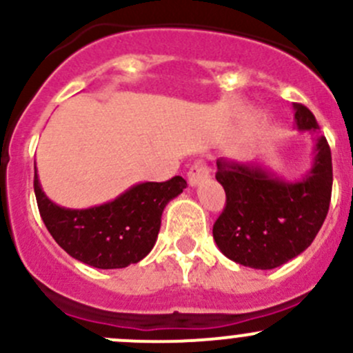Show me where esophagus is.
Listing matches in <instances>:
<instances>
[{
    "label": "esophagus",
    "instance_id": "obj_1",
    "mask_svg": "<svg viewBox=\"0 0 353 353\" xmlns=\"http://www.w3.org/2000/svg\"><path fill=\"white\" fill-rule=\"evenodd\" d=\"M210 177V169L203 160H196V162L191 165L190 172H188V181H190L191 186H198L199 183L206 181Z\"/></svg>",
    "mask_w": 353,
    "mask_h": 353
}]
</instances>
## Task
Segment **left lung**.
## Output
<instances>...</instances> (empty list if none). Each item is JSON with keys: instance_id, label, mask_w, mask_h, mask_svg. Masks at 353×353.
Wrapping results in <instances>:
<instances>
[{"instance_id": "left-lung-1", "label": "left lung", "mask_w": 353, "mask_h": 353, "mask_svg": "<svg viewBox=\"0 0 353 353\" xmlns=\"http://www.w3.org/2000/svg\"><path fill=\"white\" fill-rule=\"evenodd\" d=\"M295 130L316 134L311 167L297 179L254 160L216 162V181L227 205L213 225V239L223 256L254 270L285 265L311 245L328 215L333 167L330 145L305 105L292 104Z\"/></svg>"}]
</instances>
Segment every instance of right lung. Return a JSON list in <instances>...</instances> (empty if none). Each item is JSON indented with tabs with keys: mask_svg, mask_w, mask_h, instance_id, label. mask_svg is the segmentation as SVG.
Instances as JSON below:
<instances>
[{
	"mask_svg": "<svg viewBox=\"0 0 353 353\" xmlns=\"http://www.w3.org/2000/svg\"><path fill=\"white\" fill-rule=\"evenodd\" d=\"M34 191L49 234L78 261L101 270L126 268L152 251L167 203L188 186L181 176L165 183H138L112 201L90 208H65L48 198L37 176Z\"/></svg>",
	"mask_w": 353,
	"mask_h": 353,
	"instance_id": "obj_1",
	"label": "right lung"
}]
</instances>
